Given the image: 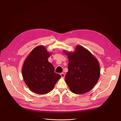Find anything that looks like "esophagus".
I'll use <instances>...</instances> for the list:
<instances>
[{
    "mask_svg": "<svg viewBox=\"0 0 121 121\" xmlns=\"http://www.w3.org/2000/svg\"><path fill=\"white\" fill-rule=\"evenodd\" d=\"M60 75L61 76V77L62 78H65V74L64 73H60Z\"/></svg>",
    "mask_w": 121,
    "mask_h": 121,
    "instance_id": "obj_1",
    "label": "esophagus"
}]
</instances>
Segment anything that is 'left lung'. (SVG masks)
<instances>
[{"instance_id": "1", "label": "left lung", "mask_w": 121, "mask_h": 121, "mask_svg": "<svg viewBox=\"0 0 121 121\" xmlns=\"http://www.w3.org/2000/svg\"><path fill=\"white\" fill-rule=\"evenodd\" d=\"M69 59L65 81L71 91L82 94L90 91L100 77L99 61L91 52L81 46L75 47L73 52L63 50Z\"/></svg>"}]
</instances>
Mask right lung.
Listing matches in <instances>:
<instances>
[{
  "label": "right lung",
  "instance_id": "right-lung-1",
  "mask_svg": "<svg viewBox=\"0 0 121 121\" xmlns=\"http://www.w3.org/2000/svg\"><path fill=\"white\" fill-rule=\"evenodd\" d=\"M51 54L43 45L31 50L22 67L25 83L35 93L46 94L52 91L61 75L54 72L53 66L48 61Z\"/></svg>",
  "mask_w": 121,
  "mask_h": 121
}]
</instances>
